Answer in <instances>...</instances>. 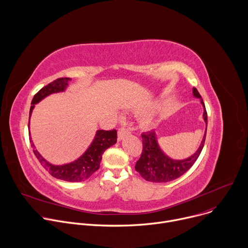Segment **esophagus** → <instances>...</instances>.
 I'll return each instance as SVG.
<instances>
[{
    "instance_id": "esophagus-1",
    "label": "esophagus",
    "mask_w": 248,
    "mask_h": 248,
    "mask_svg": "<svg viewBox=\"0 0 248 248\" xmlns=\"http://www.w3.org/2000/svg\"><path fill=\"white\" fill-rule=\"evenodd\" d=\"M129 134V131L126 129V128H124V127H121L120 129H119V131H118V140L119 141H121V140H123L126 135H128Z\"/></svg>"
}]
</instances>
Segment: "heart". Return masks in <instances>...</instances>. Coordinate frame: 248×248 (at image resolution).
I'll list each match as a JSON object with an SVG mask.
<instances>
[{"mask_svg":"<svg viewBox=\"0 0 248 248\" xmlns=\"http://www.w3.org/2000/svg\"><path fill=\"white\" fill-rule=\"evenodd\" d=\"M141 124H142V125H144V126H148V125L151 124V120L148 119V118L143 119L142 121H141Z\"/></svg>","mask_w":248,"mask_h":248,"instance_id":"obj_1","label":"heart"}]
</instances>
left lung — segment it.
<instances>
[{"label":"left lung","mask_w":248,"mask_h":248,"mask_svg":"<svg viewBox=\"0 0 248 248\" xmlns=\"http://www.w3.org/2000/svg\"><path fill=\"white\" fill-rule=\"evenodd\" d=\"M192 93L195 98L200 99V103L203 106V120L206 124L204 136L198 149L194 154L186 159L175 160L169 157L161 149L155 130L142 133L141 136H142L143 150L139 160L136 162L135 170L147 182L168 183L178 179L192 167L199 157L205 142L208 119L205 105L199 92L196 88H193Z\"/></svg>","instance_id":"left-lung-1"}]
</instances>
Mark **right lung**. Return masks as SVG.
I'll return each instance as SVG.
<instances>
[{"instance_id": "1", "label": "right lung", "mask_w": 248, "mask_h": 248, "mask_svg": "<svg viewBox=\"0 0 248 248\" xmlns=\"http://www.w3.org/2000/svg\"><path fill=\"white\" fill-rule=\"evenodd\" d=\"M72 81V78H62L54 80L48 85L40 89L36 94L34 95L31 101V107L29 111V139L33 152L43 166V168L54 178L69 183H79L84 182L99 169L100 163L102 160L103 153L117 143V130H103L99 129L96 131V134L92 140V142L86 149V151L78 157L77 160L62 164V165H54L48 162L42 155L37 151L33 141L30 136V117L32 115L35 105L41 102L43 99L54 93L64 92L68 87V82Z\"/></svg>"}]
</instances>
